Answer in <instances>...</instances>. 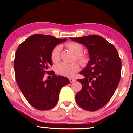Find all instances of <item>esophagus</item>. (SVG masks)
<instances>
[{"instance_id": "obj_1", "label": "esophagus", "mask_w": 133, "mask_h": 133, "mask_svg": "<svg viewBox=\"0 0 133 133\" xmlns=\"http://www.w3.org/2000/svg\"><path fill=\"white\" fill-rule=\"evenodd\" d=\"M69 81L71 82H74V81H76V79H74L73 78H69Z\"/></svg>"}]
</instances>
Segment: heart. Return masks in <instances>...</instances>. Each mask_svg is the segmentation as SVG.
Here are the masks:
<instances>
[{"instance_id": "1", "label": "heart", "mask_w": 133, "mask_h": 133, "mask_svg": "<svg viewBox=\"0 0 133 133\" xmlns=\"http://www.w3.org/2000/svg\"><path fill=\"white\" fill-rule=\"evenodd\" d=\"M66 47L74 54H76V59L81 64L84 65L88 62V57L86 55L82 54L83 51V47L80 44L75 42H71L66 44ZM61 51V47L60 45H56L53 48L51 53V59L52 62L56 64L60 61ZM79 69H80V65L77 62H72L71 64L62 62L56 65L55 71L59 75L71 77H73L74 74L79 71Z\"/></svg>"}]
</instances>
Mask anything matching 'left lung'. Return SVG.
Segmentation results:
<instances>
[{
	"instance_id": "1",
	"label": "left lung",
	"mask_w": 133,
	"mask_h": 133,
	"mask_svg": "<svg viewBox=\"0 0 133 133\" xmlns=\"http://www.w3.org/2000/svg\"><path fill=\"white\" fill-rule=\"evenodd\" d=\"M88 48L89 61L77 79L82 89L76 95V103L83 109L95 111L104 106L115 92L121 79V61L116 49L98 35L70 37Z\"/></svg>"
}]
</instances>
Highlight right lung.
<instances>
[{"mask_svg": "<svg viewBox=\"0 0 133 133\" xmlns=\"http://www.w3.org/2000/svg\"><path fill=\"white\" fill-rule=\"evenodd\" d=\"M65 41L67 39L37 34L27 38L16 51L14 68L17 83L28 103L38 110L54 108L61 88L70 83L67 77L49 71L52 65V50ZM45 73L53 76L51 79L43 81Z\"/></svg>", "mask_w": 133, "mask_h": 133, "instance_id": "add662e5", "label": "right lung"}]
</instances>
